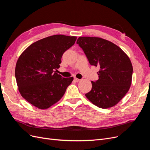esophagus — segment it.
<instances>
[{
  "instance_id": "esophagus-1",
  "label": "esophagus",
  "mask_w": 150,
  "mask_h": 150,
  "mask_svg": "<svg viewBox=\"0 0 150 150\" xmlns=\"http://www.w3.org/2000/svg\"><path fill=\"white\" fill-rule=\"evenodd\" d=\"M74 80H75L76 82H78V81H80V79H77V78H76V77H75V78H74Z\"/></svg>"
}]
</instances>
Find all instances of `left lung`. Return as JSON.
Listing matches in <instances>:
<instances>
[{
	"instance_id": "8db88e82",
	"label": "left lung",
	"mask_w": 150,
	"mask_h": 150,
	"mask_svg": "<svg viewBox=\"0 0 150 150\" xmlns=\"http://www.w3.org/2000/svg\"><path fill=\"white\" fill-rule=\"evenodd\" d=\"M76 43L90 64L100 67L99 79L91 81L92 88L86 97L99 108L113 107L127 94L132 83L133 67L129 57L118 46L101 38L80 37Z\"/></svg>"
}]
</instances>
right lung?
<instances>
[{
	"label": "right lung",
	"instance_id": "obj_1",
	"mask_svg": "<svg viewBox=\"0 0 150 150\" xmlns=\"http://www.w3.org/2000/svg\"><path fill=\"white\" fill-rule=\"evenodd\" d=\"M76 37L55 35L33 43L17 62L15 75L22 97L44 110L59 101L73 77L64 78L57 70L64 53L74 45Z\"/></svg>",
	"mask_w": 150,
	"mask_h": 150
}]
</instances>
